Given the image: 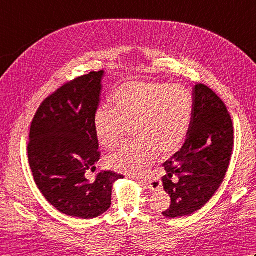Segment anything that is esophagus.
I'll list each match as a JSON object with an SVG mask.
<instances>
[{
    "label": "esophagus",
    "instance_id": "obj_1",
    "mask_svg": "<svg viewBox=\"0 0 256 256\" xmlns=\"http://www.w3.org/2000/svg\"><path fill=\"white\" fill-rule=\"evenodd\" d=\"M132 178H135V177H133V176H132ZM146 184H148V188H150V189H152V190H156V189H158V188L160 187V184H157V186H153V184H150V182H146Z\"/></svg>",
    "mask_w": 256,
    "mask_h": 256
}]
</instances>
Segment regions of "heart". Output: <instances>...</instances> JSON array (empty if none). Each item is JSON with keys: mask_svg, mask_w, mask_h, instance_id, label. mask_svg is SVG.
Wrapping results in <instances>:
<instances>
[{"mask_svg": "<svg viewBox=\"0 0 256 256\" xmlns=\"http://www.w3.org/2000/svg\"><path fill=\"white\" fill-rule=\"evenodd\" d=\"M113 110L99 108L94 118L98 142L114 148L133 128L136 140L108 156L112 170L125 174L144 172L162 155L176 152L189 128L192 101L182 86L160 82H128L112 96Z\"/></svg>", "mask_w": 256, "mask_h": 256, "instance_id": "1", "label": "heart"}]
</instances>
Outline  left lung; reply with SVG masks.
I'll return each mask as SVG.
<instances>
[{"label":"left lung","mask_w":256,"mask_h":256,"mask_svg":"<svg viewBox=\"0 0 256 256\" xmlns=\"http://www.w3.org/2000/svg\"><path fill=\"white\" fill-rule=\"evenodd\" d=\"M233 124L226 106L209 86L192 89V114L182 148L167 160L162 178L172 204L167 218L202 208L224 182L233 150Z\"/></svg>","instance_id":"obj_1"}]
</instances>
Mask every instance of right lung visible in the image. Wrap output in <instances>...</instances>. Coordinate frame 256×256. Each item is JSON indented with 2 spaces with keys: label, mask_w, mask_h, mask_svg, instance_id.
<instances>
[{
  "label": "right lung",
  "mask_w": 256,
  "mask_h": 256,
  "mask_svg": "<svg viewBox=\"0 0 256 256\" xmlns=\"http://www.w3.org/2000/svg\"><path fill=\"white\" fill-rule=\"evenodd\" d=\"M104 72H91L62 86L38 108L27 145L30 166L48 202L74 218L94 219L110 208L113 182L123 178L101 170L84 177L100 160L94 118Z\"/></svg>",
  "instance_id": "obj_1"
}]
</instances>
